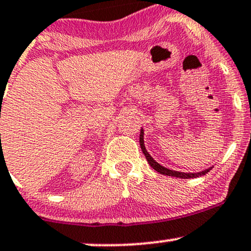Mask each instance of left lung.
<instances>
[{"instance_id":"8db88e82","label":"left lung","mask_w":251,"mask_h":251,"mask_svg":"<svg viewBox=\"0 0 251 251\" xmlns=\"http://www.w3.org/2000/svg\"><path fill=\"white\" fill-rule=\"evenodd\" d=\"M139 144H140V148H142L143 153H144V156L147 157V161L149 162V164H150L151 168H152V169H155L157 173H159V174H162V175L173 176V177H178V178H194V177H199V176L207 174V173L212 169V167H210V168H207V169L202 170V172H199V173H182V172H176V170L168 169V168L161 166V164L157 163L155 159L150 156V153H149L147 151V149H145L144 131H143V128L140 130V134H139Z\"/></svg>"}]
</instances>
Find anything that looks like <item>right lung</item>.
Here are the masks:
<instances>
[{
  "mask_svg": "<svg viewBox=\"0 0 251 251\" xmlns=\"http://www.w3.org/2000/svg\"><path fill=\"white\" fill-rule=\"evenodd\" d=\"M0 136H1V134H0Z\"/></svg>",
  "mask_w": 251,
  "mask_h": 251,
  "instance_id": "obj_1",
  "label": "right lung"
}]
</instances>
